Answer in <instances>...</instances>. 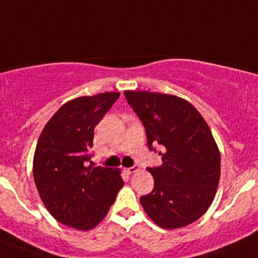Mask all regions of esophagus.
<instances>
[{
  "instance_id": "34e87169",
  "label": "esophagus",
  "mask_w": 258,
  "mask_h": 258,
  "mask_svg": "<svg viewBox=\"0 0 258 258\" xmlns=\"http://www.w3.org/2000/svg\"><path fill=\"white\" fill-rule=\"evenodd\" d=\"M137 170H138V168H137V166H132V168H126V169H125V172H126L127 174H133V173H136Z\"/></svg>"
}]
</instances>
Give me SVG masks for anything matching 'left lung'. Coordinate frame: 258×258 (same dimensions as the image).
Wrapping results in <instances>:
<instances>
[{
    "instance_id": "left-lung-1",
    "label": "left lung",
    "mask_w": 258,
    "mask_h": 258,
    "mask_svg": "<svg viewBox=\"0 0 258 258\" xmlns=\"http://www.w3.org/2000/svg\"><path fill=\"white\" fill-rule=\"evenodd\" d=\"M124 94L145 125L150 149L161 146L163 163L149 168L154 190L141 198V204L157 226H187L208 211L217 192L221 155L213 134L183 98L147 90Z\"/></svg>"
}]
</instances>
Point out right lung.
<instances>
[{
	"label": "right lung",
	"mask_w": 258,
	"mask_h": 258,
	"mask_svg": "<svg viewBox=\"0 0 258 258\" xmlns=\"http://www.w3.org/2000/svg\"><path fill=\"white\" fill-rule=\"evenodd\" d=\"M120 97L117 92L84 95L66 102L40 134L33 178L52 217L88 231L107 216L124 186L118 168L88 165L94 127Z\"/></svg>",
	"instance_id": "obj_1"
}]
</instances>
